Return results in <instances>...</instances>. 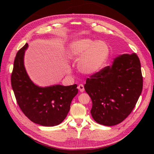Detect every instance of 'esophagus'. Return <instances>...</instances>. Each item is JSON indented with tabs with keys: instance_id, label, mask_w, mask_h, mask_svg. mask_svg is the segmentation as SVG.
<instances>
[{
	"instance_id": "1",
	"label": "esophagus",
	"mask_w": 154,
	"mask_h": 154,
	"mask_svg": "<svg viewBox=\"0 0 154 154\" xmlns=\"http://www.w3.org/2000/svg\"><path fill=\"white\" fill-rule=\"evenodd\" d=\"M78 88L79 89V91H80V92H83V91H85V88H84V86H83V84H80L78 86Z\"/></svg>"
}]
</instances>
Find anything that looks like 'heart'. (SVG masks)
<instances>
[{
    "label": "heart",
    "mask_w": 154,
    "mask_h": 154,
    "mask_svg": "<svg viewBox=\"0 0 154 154\" xmlns=\"http://www.w3.org/2000/svg\"><path fill=\"white\" fill-rule=\"evenodd\" d=\"M69 57L78 60V69L85 75H93L100 72L108 60L110 49L103 40L89 38L74 40L69 44Z\"/></svg>",
    "instance_id": "1"
}]
</instances>
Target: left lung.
I'll list each match as a JSON object with an SVG mask.
<instances>
[{
	"mask_svg": "<svg viewBox=\"0 0 154 154\" xmlns=\"http://www.w3.org/2000/svg\"><path fill=\"white\" fill-rule=\"evenodd\" d=\"M85 90L91 97V113L105 126L122 123L132 112L143 90L141 63L136 53L123 54L87 78Z\"/></svg>",
	"mask_w": 154,
	"mask_h": 154,
	"instance_id": "obj_1",
	"label": "left lung"
}]
</instances>
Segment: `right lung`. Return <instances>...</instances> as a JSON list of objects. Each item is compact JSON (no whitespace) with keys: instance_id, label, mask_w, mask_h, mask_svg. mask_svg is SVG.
Returning <instances> with one entry per match:
<instances>
[{"instance_id":"right-lung-1","label":"right lung","mask_w":154,"mask_h":154,"mask_svg":"<svg viewBox=\"0 0 154 154\" xmlns=\"http://www.w3.org/2000/svg\"><path fill=\"white\" fill-rule=\"evenodd\" d=\"M28 44L16 54L11 76L12 88L23 113L31 122L45 127H53L66 118L70 105L78 90L77 85H54L41 87L32 82L26 71L24 57Z\"/></svg>"}]
</instances>
